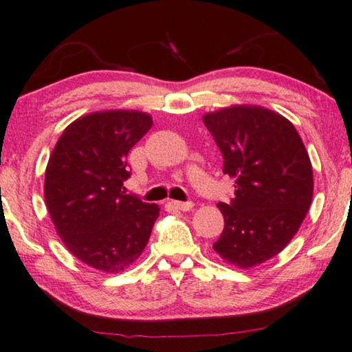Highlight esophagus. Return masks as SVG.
Segmentation results:
<instances>
[{"label": "esophagus", "instance_id": "esophagus-1", "mask_svg": "<svg viewBox=\"0 0 352 352\" xmlns=\"http://www.w3.org/2000/svg\"><path fill=\"white\" fill-rule=\"evenodd\" d=\"M170 205L173 208H176V210H181V211H190L193 208V203L192 201H171Z\"/></svg>", "mask_w": 352, "mask_h": 352}]
</instances>
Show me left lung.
<instances>
[{
    "label": "left lung",
    "mask_w": 352,
    "mask_h": 352,
    "mask_svg": "<svg viewBox=\"0 0 352 352\" xmlns=\"http://www.w3.org/2000/svg\"><path fill=\"white\" fill-rule=\"evenodd\" d=\"M223 157L235 197L217 203L223 232L212 249L239 268L267 262L298 232L313 200V168L295 126L262 106L203 116Z\"/></svg>",
    "instance_id": "left-lung-1"
}]
</instances>
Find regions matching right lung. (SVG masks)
<instances>
[{
    "mask_svg": "<svg viewBox=\"0 0 352 352\" xmlns=\"http://www.w3.org/2000/svg\"><path fill=\"white\" fill-rule=\"evenodd\" d=\"M152 126L140 111H100L66 126L45 168L55 230L80 262L119 273L144 251L159 205L125 192L126 155Z\"/></svg>",
    "mask_w": 352,
    "mask_h": 352,
    "instance_id": "add662e5",
    "label": "right lung"
}]
</instances>
